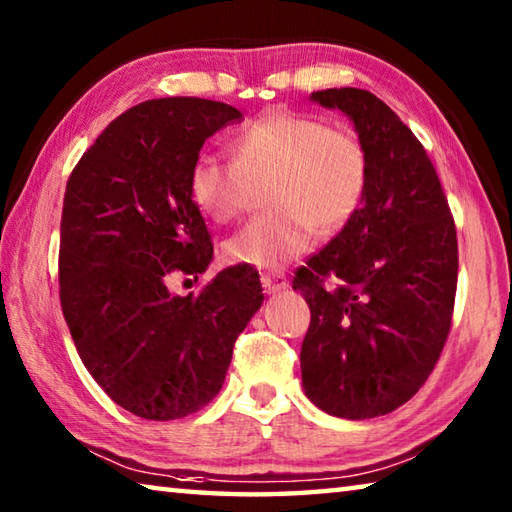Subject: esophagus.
I'll list each match as a JSON object with an SVG mask.
<instances>
[{
	"label": "esophagus",
	"instance_id": "esophagus-1",
	"mask_svg": "<svg viewBox=\"0 0 512 512\" xmlns=\"http://www.w3.org/2000/svg\"><path fill=\"white\" fill-rule=\"evenodd\" d=\"M262 287L266 293H280L289 287V280L282 273H264Z\"/></svg>",
	"mask_w": 512,
	"mask_h": 512
}]
</instances>
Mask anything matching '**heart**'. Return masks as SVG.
<instances>
[{
    "label": "heart",
    "instance_id": "b5f03b06",
    "mask_svg": "<svg viewBox=\"0 0 512 512\" xmlns=\"http://www.w3.org/2000/svg\"><path fill=\"white\" fill-rule=\"evenodd\" d=\"M235 160L198 153L189 167V196L216 223L244 212L253 185H266L271 212L225 241L235 264L277 268L314 244V230L336 235L368 192L370 155L357 131L293 110H271L232 137Z\"/></svg>",
    "mask_w": 512,
    "mask_h": 512
}]
</instances>
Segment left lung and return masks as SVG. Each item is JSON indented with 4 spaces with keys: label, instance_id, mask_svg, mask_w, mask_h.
<instances>
[{
    "label": "left lung",
    "instance_id": "obj_1",
    "mask_svg": "<svg viewBox=\"0 0 512 512\" xmlns=\"http://www.w3.org/2000/svg\"><path fill=\"white\" fill-rule=\"evenodd\" d=\"M354 121L370 155L359 212L293 275L311 323L305 393L348 420L395 411L436 368L452 329L458 241L452 210L411 128L368 90L311 94Z\"/></svg>",
    "mask_w": 512,
    "mask_h": 512
}]
</instances>
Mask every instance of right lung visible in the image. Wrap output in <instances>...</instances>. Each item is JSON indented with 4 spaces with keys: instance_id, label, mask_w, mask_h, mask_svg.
Instances as JSON below:
<instances>
[{
    "instance_id": "1",
    "label": "right lung",
    "mask_w": 512,
    "mask_h": 512,
    "mask_svg": "<svg viewBox=\"0 0 512 512\" xmlns=\"http://www.w3.org/2000/svg\"><path fill=\"white\" fill-rule=\"evenodd\" d=\"M237 108L151 99L110 121L76 162L60 219V307L79 357L112 402L144 420H178L219 395L232 348L262 307L253 266L223 268L189 296L214 246L189 196V167Z\"/></svg>"
}]
</instances>
